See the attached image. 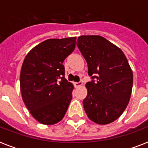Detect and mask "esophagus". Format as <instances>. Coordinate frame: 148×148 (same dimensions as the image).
I'll list each match as a JSON object with an SVG mask.
<instances>
[{"instance_id":"esophagus-1","label":"esophagus","mask_w":148,"mask_h":148,"mask_svg":"<svg viewBox=\"0 0 148 148\" xmlns=\"http://www.w3.org/2000/svg\"><path fill=\"white\" fill-rule=\"evenodd\" d=\"M74 86H75V88H78V87H81V86L83 84V83H82L81 81H80V82H74Z\"/></svg>"}]
</instances>
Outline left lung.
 I'll return each mask as SVG.
<instances>
[{
  "mask_svg": "<svg viewBox=\"0 0 148 148\" xmlns=\"http://www.w3.org/2000/svg\"><path fill=\"white\" fill-rule=\"evenodd\" d=\"M77 46L92 79L86 84L84 110L96 124H110L122 114L130 101L133 73L128 61L119 47L101 36H81Z\"/></svg>",
  "mask_w": 148,
  "mask_h": 148,
  "instance_id": "1",
  "label": "left lung"
}]
</instances>
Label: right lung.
Wrapping results in <instances>:
<instances>
[{"instance_id": "obj_1", "label": "right lung", "mask_w": 148, "mask_h": 148, "mask_svg": "<svg viewBox=\"0 0 148 148\" xmlns=\"http://www.w3.org/2000/svg\"><path fill=\"white\" fill-rule=\"evenodd\" d=\"M76 38L48 39L29 52L22 64L20 85L31 115L43 124L63 119L74 86L65 79L63 62L74 51Z\"/></svg>"}]
</instances>
